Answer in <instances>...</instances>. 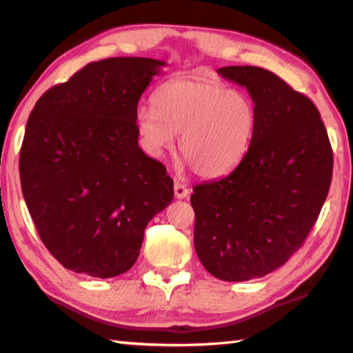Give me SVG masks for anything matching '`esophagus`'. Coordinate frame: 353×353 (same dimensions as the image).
Returning <instances> with one entry per match:
<instances>
[{
  "label": "esophagus",
  "instance_id": "obj_1",
  "mask_svg": "<svg viewBox=\"0 0 353 353\" xmlns=\"http://www.w3.org/2000/svg\"><path fill=\"white\" fill-rule=\"evenodd\" d=\"M174 190H175V196H176L178 199H183V198H185V196L189 195V189L185 188V185H184L183 183H179V181H175Z\"/></svg>",
  "mask_w": 353,
  "mask_h": 353
}]
</instances>
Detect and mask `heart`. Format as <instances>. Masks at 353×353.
<instances>
[{
    "mask_svg": "<svg viewBox=\"0 0 353 353\" xmlns=\"http://www.w3.org/2000/svg\"><path fill=\"white\" fill-rule=\"evenodd\" d=\"M256 108L243 90L199 78L175 79L137 110L144 149L159 157L174 148L199 176L218 178L241 161L254 137Z\"/></svg>",
    "mask_w": 353,
    "mask_h": 353,
    "instance_id": "obj_1",
    "label": "heart"
}]
</instances>
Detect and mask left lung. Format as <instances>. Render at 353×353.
Here are the masks:
<instances>
[{
	"label": "left lung",
	"instance_id": "obj_1",
	"mask_svg": "<svg viewBox=\"0 0 353 353\" xmlns=\"http://www.w3.org/2000/svg\"><path fill=\"white\" fill-rule=\"evenodd\" d=\"M216 72L248 89L256 125L229 175L194 188V243L209 274L248 281L301 248L329 194L334 155L315 104L275 73L254 65Z\"/></svg>",
	"mask_w": 353,
	"mask_h": 353
}]
</instances>
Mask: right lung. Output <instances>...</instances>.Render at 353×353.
<instances>
[{
	"label": "right lung",
	"mask_w": 353,
	"mask_h": 353,
	"mask_svg": "<svg viewBox=\"0 0 353 353\" xmlns=\"http://www.w3.org/2000/svg\"><path fill=\"white\" fill-rule=\"evenodd\" d=\"M164 65L139 57L90 63L32 110L21 189L39 238L65 269L128 272L145 225L174 199V181L139 148L137 129L139 98Z\"/></svg>",
	"instance_id": "right-lung-1"
}]
</instances>
